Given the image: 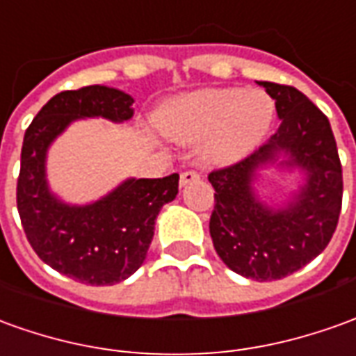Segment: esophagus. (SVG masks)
Listing matches in <instances>:
<instances>
[{"instance_id":"obj_1","label":"esophagus","mask_w":356,"mask_h":356,"mask_svg":"<svg viewBox=\"0 0 356 356\" xmlns=\"http://www.w3.org/2000/svg\"><path fill=\"white\" fill-rule=\"evenodd\" d=\"M202 178V174L197 172V170H184L180 174V186H186V184H192L195 180H200Z\"/></svg>"}]
</instances>
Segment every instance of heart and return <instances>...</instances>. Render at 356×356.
<instances>
[{
	"instance_id": "b5f03b06",
	"label": "heart",
	"mask_w": 356,
	"mask_h": 356,
	"mask_svg": "<svg viewBox=\"0 0 356 356\" xmlns=\"http://www.w3.org/2000/svg\"><path fill=\"white\" fill-rule=\"evenodd\" d=\"M273 112V100L261 90L211 89L172 102L161 124L182 143L205 137L203 154L211 163H232L264 139Z\"/></svg>"
}]
</instances>
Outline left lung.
I'll list each match as a JSON object with an SVG mask.
<instances>
[{
  "label": "left lung",
  "instance_id": "1",
  "mask_svg": "<svg viewBox=\"0 0 356 356\" xmlns=\"http://www.w3.org/2000/svg\"><path fill=\"white\" fill-rule=\"evenodd\" d=\"M275 99L281 126L254 153L209 172L215 209L209 232L219 257L234 273L275 281L298 271L330 244L343 202V170L330 120L295 87L261 81ZM285 150L309 172V182L285 210L273 211L251 192L255 168Z\"/></svg>",
  "mask_w": 356,
  "mask_h": 356
}]
</instances>
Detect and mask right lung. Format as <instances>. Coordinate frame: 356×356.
Returning a JSON list of instances; mask_svg holds the SVG:
<instances>
[{
	"label": "right lung",
	"mask_w": 356,
	"mask_h": 356,
	"mask_svg": "<svg viewBox=\"0 0 356 356\" xmlns=\"http://www.w3.org/2000/svg\"><path fill=\"white\" fill-rule=\"evenodd\" d=\"M134 99L90 85L51 97L24 131L17 209L26 240L44 264L85 285H114L136 273L153 240L154 219L178 193V174L127 180L87 207L58 202L44 176L46 149L70 122L102 116L129 120Z\"/></svg>",
	"instance_id": "right-lung-1"
}]
</instances>
